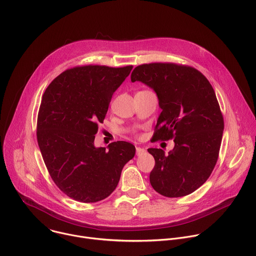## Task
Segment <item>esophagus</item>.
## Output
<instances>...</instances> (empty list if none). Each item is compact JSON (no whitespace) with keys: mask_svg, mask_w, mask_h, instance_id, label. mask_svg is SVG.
I'll list each match as a JSON object with an SVG mask.
<instances>
[{"mask_svg":"<svg viewBox=\"0 0 256 256\" xmlns=\"http://www.w3.org/2000/svg\"><path fill=\"white\" fill-rule=\"evenodd\" d=\"M144 153H146V150H144V148L136 147V156H140V155H142Z\"/></svg>","mask_w":256,"mask_h":256,"instance_id":"esophagus-1","label":"esophagus"}]
</instances>
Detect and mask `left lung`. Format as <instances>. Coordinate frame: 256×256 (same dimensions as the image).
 Instances as JSON below:
<instances>
[{"mask_svg":"<svg viewBox=\"0 0 256 256\" xmlns=\"http://www.w3.org/2000/svg\"><path fill=\"white\" fill-rule=\"evenodd\" d=\"M130 80L156 92L162 112L154 138L175 144L168 155L148 149L155 159L151 186L167 198L194 192L214 170L223 136L224 120L212 85L196 68L172 62L138 66Z\"/></svg>","mask_w":256,"mask_h":256,"instance_id":"obj_1","label":"left lung"}]
</instances>
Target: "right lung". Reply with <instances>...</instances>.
I'll list each match as a JSON object with an SVG mask.
<instances>
[{"mask_svg": "<svg viewBox=\"0 0 256 256\" xmlns=\"http://www.w3.org/2000/svg\"><path fill=\"white\" fill-rule=\"evenodd\" d=\"M132 66H83L64 70L46 88L38 116V142L56 186L68 198L96 202L116 188L134 146L118 140L94 146L116 89Z\"/></svg>", "mask_w": 256, "mask_h": 256, "instance_id": "obj_1", "label": "right lung"}]
</instances>
